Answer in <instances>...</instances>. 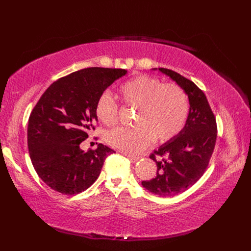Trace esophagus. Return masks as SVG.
<instances>
[{"mask_svg": "<svg viewBox=\"0 0 251 251\" xmlns=\"http://www.w3.org/2000/svg\"><path fill=\"white\" fill-rule=\"evenodd\" d=\"M122 153L124 154V155H126L127 157H129L130 160H132V161H137V160H139V155H136V154H132V153H127V152H123L122 151Z\"/></svg>", "mask_w": 251, "mask_h": 251, "instance_id": "esophagus-1", "label": "esophagus"}]
</instances>
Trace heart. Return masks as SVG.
<instances>
[{
    "label": "heart",
    "mask_w": 251,
    "mask_h": 251,
    "mask_svg": "<svg viewBox=\"0 0 251 251\" xmlns=\"http://www.w3.org/2000/svg\"><path fill=\"white\" fill-rule=\"evenodd\" d=\"M119 96L125 105L138 109L134 128H118L107 135V142L125 152H138L156 140L168 142L184 128L189 115L186 91L175 83H163L150 75H138L122 83ZM96 115L105 126L119 121V104L109 92L96 103Z\"/></svg>",
    "instance_id": "heart-1"
}]
</instances>
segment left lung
<instances>
[{
    "instance_id": "1",
    "label": "left lung",
    "mask_w": 251,
    "mask_h": 251,
    "mask_svg": "<svg viewBox=\"0 0 251 251\" xmlns=\"http://www.w3.org/2000/svg\"><path fill=\"white\" fill-rule=\"evenodd\" d=\"M159 70L186 91L190 104L181 132L150 155L157 166L156 176L142 181V186L150 192L166 197L184 192L201 178L213 155L218 130L216 117L203 91L173 70Z\"/></svg>"
}]
</instances>
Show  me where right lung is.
Returning <instances> with one entry per match:
<instances>
[{
	"label": "right lung",
	"mask_w": 251,
	"mask_h": 251,
	"mask_svg": "<svg viewBox=\"0 0 251 251\" xmlns=\"http://www.w3.org/2000/svg\"><path fill=\"white\" fill-rule=\"evenodd\" d=\"M125 69L91 67L58 79L33 108L27 129L29 155L35 172L62 194H78L99 178L105 157L115 152L99 143L83 151L80 143L96 129L99 97Z\"/></svg>",
	"instance_id": "1"
}]
</instances>
